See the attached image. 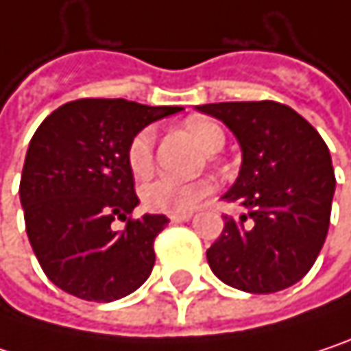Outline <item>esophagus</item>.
Returning <instances> with one entry per match:
<instances>
[{
  "label": "esophagus",
  "mask_w": 351,
  "mask_h": 351,
  "mask_svg": "<svg viewBox=\"0 0 351 351\" xmlns=\"http://www.w3.org/2000/svg\"><path fill=\"white\" fill-rule=\"evenodd\" d=\"M193 217V213H178V215H171V221L173 223H182V221H189Z\"/></svg>",
  "instance_id": "34e87169"
}]
</instances>
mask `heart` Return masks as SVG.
Here are the masks:
<instances>
[{"instance_id": "b5f03b06", "label": "heart", "mask_w": 351, "mask_h": 351, "mask_svg": "<svg viewBox=\"0 0 351 351\" xmlns=\"http://www.w3.org/2000/svg\"><path fill=\"white\" fill-rule=\"evenodd\" d=\"M189 136L197 142V146L205 154H215L226 144V134L213 119L207 117H191L186 121ZM154 142L156 134L152 128L140 130L130 146H128V165L136 176H146L154 165ZM213 184L207 178L199 180H176L171 176H158L144 184L142 201L148 209L160 213H189L197 207V203L211 193Z\"/></svg>"}]
</instances>
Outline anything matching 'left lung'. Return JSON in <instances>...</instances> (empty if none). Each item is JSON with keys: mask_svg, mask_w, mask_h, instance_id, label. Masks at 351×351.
Here are the masks:
<instances>
[{"mask_svg": "<svg viewBox=\"0 0 351 351\" xmlns=\"http://www.w3.org/2000/svg\"><path fill=\"white\" fill-rule=\"evenodd\" d=\"M238 138L242 169L226 201L245 209L223 217L207 250L213 274L245 293L268 295L299 282L323 247L335 175L315 128L276 101H226L197 107Z\"/></svg>", "mask_w": 351, "mask_h": 351, "instance_id": "1", "label": "left lung"}]
</instances>
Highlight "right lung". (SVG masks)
Wrapping results in <instances>:
<instances>
[{
  "label": "right lung",
  "instance_id": "add662e5",
  "mask_svg": "<svg viewBox=\"0 0 351 351\" xmlns=\"http://www.w3.org/2000/svg\"><path fill=\"white\" fill-rule=\"evenodd\" d=\"M180 107L77 99L54 109L30 140L20 180L26 232L44 274L83 301L109 303L152 272L165 215L130 217L140 203L128 165L132 138ZM115 219L126 230H112Z\"/></svg>",
  "mask_w": 351,
  "mask_h": 351
}]
</instances>
